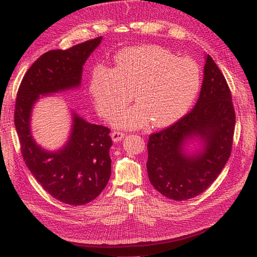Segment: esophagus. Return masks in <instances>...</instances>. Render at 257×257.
<instances>
[{
	"instance_id": "34e87169",
	"label": "esophagus",
	"mask_w": 257,
	"mask_h": 257,
	"mask_svg": "<svg viewBox=\"0 0 257 257\" xmlns=\"http://www.w3.org/2000/svg\"><path fill=\"white\" fill-rule=\"evenodd\" d=\"M110 137H111V140H113L114 142H119L123 139L124 134L120 133V131H113V133H111V135H110Z\"/></svg>"
}]
</instances>
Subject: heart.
I'll return each instance as SVG.
<instances>
[{"instance_id": "heart-1", "label": "heart", "mask_w": 257, "mask_h": 257, "mask_svg": "<svg viewBox=\"0 0 257 257\" xmlns=\"http://www.w3.org/2000/svg\"><path fill=\"white\" fill-rule=\"evenodd\" d=\"M201 87V70L188 57H177L157 45L120 51L114 68L97 65L92 69L89 91L95 108L105 119L122 109L133 94L135 107L114 118L118 128L138 129L151 121L155 128L168 127L185 116Z\"/></svg>"}]
</instances>
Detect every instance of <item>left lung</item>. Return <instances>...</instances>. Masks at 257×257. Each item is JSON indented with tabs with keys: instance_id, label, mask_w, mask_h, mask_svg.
I'll return each instance as SVG.
<instances>
[{
	"instance_id": "8db88e82",
	"label": "left lung",
	"mask_w": 257,
	"mask_h": 257,
	"mask_svg": "<svg viewBox=\"0 0 257 257\" xmlns=\"http://www.w3.org/2000/svg\"><path fill=\"white\" fill-rule=\"evenodd\" d=\"M203 74L193 109L173 126L151 135L148 143L149 179L161 194L175 201L205 191L231 153L235 123L231 93L208 54Z\"/></svg>"
}]
</instances>
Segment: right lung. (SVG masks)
Listing matches in <instances>:
<instances>
[{
    "label": "right lung",
    "instance_id": "add662e5",
    "mask_svg": "<svg viewBox=\"0 0 257 257\" xmlns=\"http://www.w3.org/2000/svg\"><path fill=\"white\" fill-rule=\"evenodd\" d=\"M102 39L41 55L26 72L16 98L14 122L26 165L45 191L69 205L93 201L106 187L111 172L110 130L70 110L67 141L50 151L39 146L32 136V109L43 96L79 89L83 65Z\"/></svg>",
    "mask_w": 257,
    "mask_h": 257
}]
</instances>
